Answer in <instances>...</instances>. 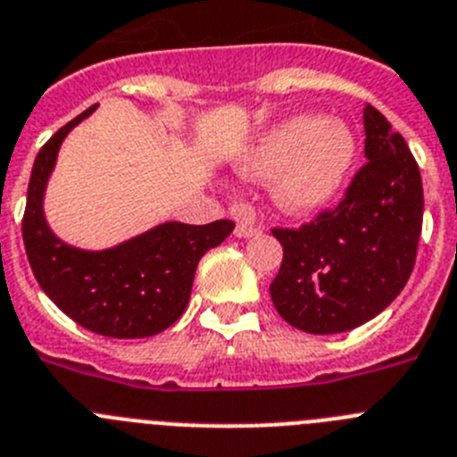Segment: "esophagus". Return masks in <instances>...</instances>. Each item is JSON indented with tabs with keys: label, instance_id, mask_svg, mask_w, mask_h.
Returning a JSON list of instances; mask_svg holds the SVG:
<instances>
[{
	"label": "esophagus",
	"instance_id": "1",
	"mask_svg": "<svg viewBox=\"0 0 457 457\" xmlns=\"http://www.w3.org/2000/svg\"><path fill=\"white\" fill-rule=\"evenodd\" d=\"M259 232H262V229H259V228H254V225H250V223H244V220H241V223L237 225V229H234V234H237L238 238H250V237H257Z\"/></svg>",
	"mask_w": 457,
	"mask_h": 457
}]
</instances>
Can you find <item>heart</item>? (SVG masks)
<instances>
[{"label":"heart","mask_w":457,"mask_h":457,"mask_svg":"<svg viewBox=\"0 0 457 457\" xmlns=\"http://www.w3.org/2000/svg\"><path fill=\"white\" fill-rule=\"evenodd\" d=\"M353 162L355 138L344 122L303 113L262 131L234 168L257 182L273 179V203L291 216H310L339 195Z\"/></svg>","instance_id":"heart-1"}]
</instances>
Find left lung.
Segmentation results:
<instances>
[{"label":"left lung","mask_w":457,"mask_h":457,"mask_svg":"<svg viewBox=\"0 0 457 457\" xmlns=\"http://www.w3.org/2000/svg\"><path fill=\"white\" fill-rule=\"evenodd\" d=\"M364 157L332 212L300 229H273L285 257L270 300L289 326L337 335L371 320L403 291L423 220L419 166L405 138L364 106Z\"/></svg>","instance_id":"obj_1"}]
</instances>
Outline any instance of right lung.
I'll return each instance as SVG.
<instances>
[{
  "label": "right lung",
  "mask_w": 457,
  "mask_h": 457,
  "mask_svg": "<svg viewBox=\"0 0 457 457\" xmlns=\"http://www.w3.org/2000/svg\"><path fill=\"white\" fill-rule=\"evenodd\" d=\"M97 109L61 127L38 152L29 179L22 237L40 289L86 330L143 339L170 328L191 298L198 262L232 234V220L187 225L166 220L104 250L68 244L49 228L45 191L65 137Z\"/></svg>",
  "instance_id": "right-lung-1"
}]
</instances>
